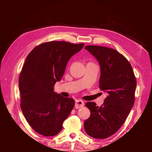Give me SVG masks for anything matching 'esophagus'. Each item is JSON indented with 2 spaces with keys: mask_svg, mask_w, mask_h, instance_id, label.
<instances>
[{
  "mask_svg": "<svg viewBox=\"0 0 152 152\" xmlns=\"http://www.w3.org/2000/svg\"><path fill=\"white\" fill-rule=\"evenodd\" d=\"M84 105V102L81 101V100H76V104H75V108L76 109H80L82 108Z\"/></svg>",
  "mask_w": 152,
  "mask_h": 152,
  "instance_id": "esophagus-1",
  "label": "esophagus"
}]
</instances>
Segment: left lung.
Returning <instances> with one entry per match:
<instances>
[{
  "label": "left lung",
  "mask_w": 152,
  "mask_h": 152,
  "mask_svg": "<svg viewBox=\"0 0 152 152\" xmlns=\"http://www.w3.org/2000/svg\"><path fill=\"white\" fill-rule=\"evenodd\" d=\"M85 49L99 61V88L107 96L101 107L86 102L91 116L84 123V130L92 137L105 139L116 133L127 119L135 102L137 80L129 61L119 51L98 45Z\"/></svg>",
  "instance_id": "obj_1"
}]
</instances>
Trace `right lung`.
<instances>
[{"instance_id":"1","label":"right lung","mask_w":152,"mask_h":152,"mask_svg":"<svg viewBox=\"0 0 152 152\" xmlns=\"http://www.w3.org/2000/svg\"><path fill=\"white\" fill-rule=\"evenodd\" d=\"M84 43L53 41L36 46L28 54L19 78L20 108L29 125L39 134L54 136L62 129L75 104L72 98L53 92L68 60Z\"/></svg>"}]
</instances>
